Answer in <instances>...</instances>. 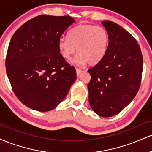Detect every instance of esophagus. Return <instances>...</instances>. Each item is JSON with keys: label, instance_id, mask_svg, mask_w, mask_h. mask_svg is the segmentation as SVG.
<instances>
[{"label": "esophagus", "instance_id": "esophagus-1", "mask_svg": "<svg viewBox=\"0 0 152 152\" xmlns=\"http://www.w3.org/2000/svg\"><path fill=\"white\" fill-rule=\"evenodd\" d=\"M81 73H82V70H81V69H76V76H79Z\"/></svg>", "mask_w": 152, "mask_h": 152}]
</instances>
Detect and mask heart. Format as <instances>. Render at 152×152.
<instances>
[{
	"label": "heart",
	"instance_id": "1",
	"mask_svg": "<svg viewBox=\"0 0 152 152\" xmlns=\"http://www.w3.org/2000/svg\"><path fill=\"white\" fill-rule=\"evenodd\" d=\"M110 36L108 31L102 26L81 24L69 32L68 38H61L58 43L61 56L69 60L78 53L74 63L83 65L99 64L105 57L109 49Z\"/></svg>",
	"mask_w": 152,
	"mask_h": 152
}]
</instances>
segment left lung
Segmentation results:
<instances>
[{
    "label": "left lung",
    "mask_w": 152,
    "mask_h": 152,
    "mask_svg": "<svg viewBox=\"0 0 152 152\" xmlns=\"http://www.w3.org/2000/svg\"><path fill=\"white\" fill-rule=\"evenodd\" d=\"M102 25L110 42L107 53L88 71V100L94 112L102 117L118 114L133 100L142 81L143 57L137 40L128 31L109 20Z\"/></svg>",
    "instance_id": "1"
}]
</instances>
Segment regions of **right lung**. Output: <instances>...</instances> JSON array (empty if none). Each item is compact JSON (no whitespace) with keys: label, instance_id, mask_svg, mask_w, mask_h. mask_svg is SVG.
Wrapping results in <instances>:
<instances>
[{"label":"right lung","instance_id":"right-lung-1","mask_svg":"<svg viewBox=\"0 0 152 152\" xmlns=\"http://www.w3.org/2000/svg\"><path fill=\"white\" fill-rule=\"evenodd\" d=\"M75 20L69 15H40L15 32L6 58L7 76L15 95L38 111L54 109L76 79V69L58 51V43Z\"/></svg>","mask_w":152,"mask_h":152}]
</instances>
